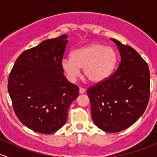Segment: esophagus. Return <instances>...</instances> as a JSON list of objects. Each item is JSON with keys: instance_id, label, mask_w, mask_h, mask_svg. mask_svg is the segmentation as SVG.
<instances>
[{"instance_id": "obj_1", "label": "esophagus", "mask_w": 157, "mask_h": 157, "mask_svg": "<svg viewBox=\"0 0 157 157\" xmlns=\"http://www.w3.org/2000/svg\"><path fill=\"white\" fill-rule=\"evenodd\" d=\"M79 92H80V94H84L86 92V89L82 87H80V89H79Z\"/></svg>"}]
</instances>
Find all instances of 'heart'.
Here are the masks:
<instances>
[{
  "instance_id": "1",
  "label": "heart",
  "mask_w": 157,
  "mask_h": 157,
  "mask_svg": "<svg viewBox=\"0 0 157 157\" xmlns=\"http://www.w3.org/2000/svg\"><path fill=\"white\" fill-rule=\"evenodd\" d=\"M117 56L113 48L98 43L75 50L71 57H64L61 67L70 82H74L83 68L84 75L92 82L105 80L112 73L117 63Z\"/></svg>"
}]
</instances>
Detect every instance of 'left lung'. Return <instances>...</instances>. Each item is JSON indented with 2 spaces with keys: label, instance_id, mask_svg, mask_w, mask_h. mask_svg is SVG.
<instances>
[{
  "label": "left lung",
  "instance_id": "obj_1",
  "mask_svg": "<svg viewBox=\"0 0 157 157\" xmlns=\"http://www.w3.org/2000/svg\"><path fill=\"white\" fill-rule=\"evenodd\" d=\"M121 61L116 72L107 80L90 87L92 120L96 126L109 133L125 130L143 114L150 94V71L138 52L120 41Z\"/></svg>",
  "mask_w": 157,
  "mask_h": 157
}]
</instances>
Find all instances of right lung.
<instances>
[{
    "label": "right lung",
    "instance_id": "obj_1",
    "mask_svg": "<svg viewBox=\"0 0 157 157\" xmlns=\"http://www.w3.org/2000/svg\"><path fill=\"white\" fill-rule=\"evenodd\" d=\"M68 36L43 41L24 51L10 75L8 91L17 118L25 126L49 134L63 127L79 88L68 81L61 67Z\"/></svg>",
    "mask_w": 157,
    "mask_h": 157
}]
</instances>
